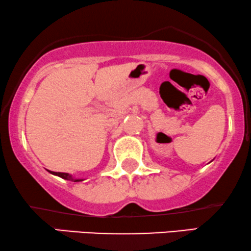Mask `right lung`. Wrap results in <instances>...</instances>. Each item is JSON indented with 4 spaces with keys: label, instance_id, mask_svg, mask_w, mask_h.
<instances>
[{
    "label": "right lung",
    "instance_id": "obj_1",
    "mask_svg": "<svg viewBox=\"0 0 251 251\" xmlns=\"http://www.w3.org/2000/svg\"><path fill=\"white\" fill-rule=\"evenodd\" d=\"M50 174H53V175H56L59 177H61L63 179H67V180H73V182H81V180L83 179H78V178H74L72 175H69V174H66V173H55V171H50Z\"/></svg>",
    "mask_w": 251,
    "mask_h": 251
}]
</instances>
